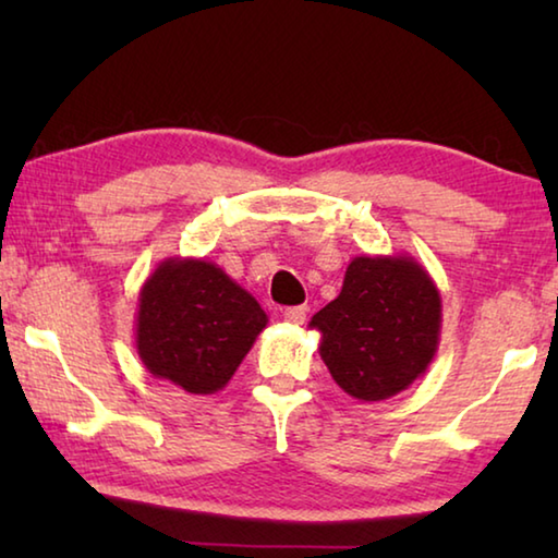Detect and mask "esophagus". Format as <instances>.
I'll return each instance as SVG.
<instances>
[{"label": "esophagus", "instance_id": "obj_1", "mask_svg": "<svg viewBox=\"0 0 558 558\" xmlns=\"http://www.w3.org/2000/svg\"><path fill=\"white\" fill-rule=\"evenodd\" d=\"M282 317H286L288 323H292V325H302V323H305V317H307V305L288 307L286 313H282Z\"/></svg>", "mask_w": 558, "mask_h": 558}]
</instances>
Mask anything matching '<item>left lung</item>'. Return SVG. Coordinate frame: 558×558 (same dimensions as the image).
Returning a JSON list of instances; mask_svg holds the SVG:
<instances>
[{
    "label": "left lung",
    "instance_id": "obj_1",
    "mask_svg": "<svg viewBox=\"0 0 558 558\" xmlns=\"http://www.w3.org/2000/svg\"><path fill=\"white\" fill-rule=\"evenodd\" d=\"M442 305L436 282L413 256H356L342 292L310 319L319 356L339 389L384 401L426 374L438 352Z\"/></svg>",
    "mask_w": 558,
    "mask_h": 558
}]
</instances>
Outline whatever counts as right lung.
I'll use <instances>...</instances> for the list:
<instances>
[{"instance_id": "right-lung-1", "label": "right lung", "mask_w": 558, "mask_h": 558, "mask_svg": "<svg viewBox=\"0 0 558 558\" xmlns=\"http://www.w3.org/2000/svg\"><path fill=\"white\" fill-rule=\"evenodd\" d=\"M258 300L211 260L165 258L137 298L145 369L186 393L221 391L266 329Z\"/></svg>"}]
</instances>
